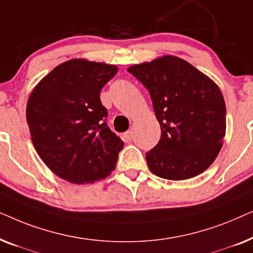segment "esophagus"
<instances>
[{"label":"esophagus","mask_w":253,"mask_h":253,"mask_svg":"<svg viewBox=\"0 0 253 253\" xmlns=\"http://www.w3.org/2000/svg\"><path fill=\"white\" fill-rule=\"evenodd\" d=\"M123 138L124 139H126V141H131L133 139V132L131 130H129V131H126V133L123 134Z\"/></svg>","instance_id":"1"}]
</instances>
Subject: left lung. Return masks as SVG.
Listing matches in <instances>:
<instances>
[{"label":"left lung","instance_id":"left-lung-1","mask_svg":"<svg viewBox=\"0 0 253 253\" xmlns=\"http://www.w3.org/2000/svg\"><path fill=\"white\" fill-rule=\"evenodd\" d=\"M127 71L150 92L160 123V140L145 157L150 170L172 181L202 174L215 160L226 132L220 88L176 56L133 65Z\"/></svg>","mask_w":253,"mask_h":253}]
</instances>
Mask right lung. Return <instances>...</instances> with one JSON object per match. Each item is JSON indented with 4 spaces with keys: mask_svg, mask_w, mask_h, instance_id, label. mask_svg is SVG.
I'll return each instance as SVG.
<instances>
[{
    "mask_svg": "<svg viewBox=\"0 0 253 253\" xmlns=\"http://www.w3.org/2000/svg\"><path fill=\"white\" fill-rule=\"evenodd\" d=\"M116 74L115 65L71 60L55 68L30 95L26 120L32 143L58 177L84 184L115 169L124 143L107 126L100 92Z\"/></svg>",
    "mask_w": 253,
    "mask_h": 253,
    "instance_id": "add662e5",
    "label": "right lung"
}]
</instances>
